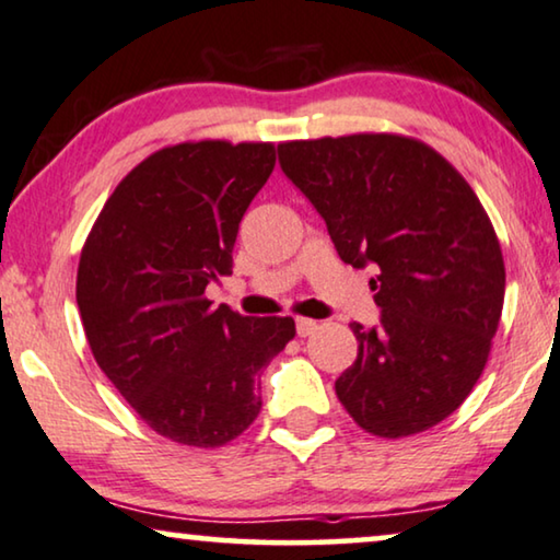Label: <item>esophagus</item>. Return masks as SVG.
Returning a JSON list of instances; mask_svg holds the SVG:
<instances>
[{
  "label": "esophagus",
  "mask_w": 560,
  "mask_h": 560,
  "mask_svg": "<svg viewBox=\"0 0 560 560\" xmlns=\"http://www.w3.org/2000/svg\"><path fill=\"white\" fill-rule=\"evenodd\" d=\"M317 322H314V319H306V317H299L296 319V335L299 337H310L312 332H317Z\"/></svg>",
  "instance_id": "esophagus-1"
}]
</instances>
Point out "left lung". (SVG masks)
<instances>
[{"label": "left lung", "mask_w": 560, "mask_h": 560, "mask_svg": "<svg viewBox=\"0 0 560 560\" xmlns=\"http://www.w3.org/2000/svg\"><path fill=\"white\" fill-rule=\"evenodd\" d=\"M279 162L342 261L377 271L381 325L352 322L358 360L335 383L345 411L383 439L436 427L482 375L505 302L482 202L436 149L400 133L283 141Z\"/></svg>", "instance_id": "obj_1"}]
</instances>
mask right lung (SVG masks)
<instances>
[{
	"label": "right lung",
	"mask_w": 560,
	"mask_h": 560,
	"mask_svg": "<svg viewBox=\"0 0 560 560\" xmlns=\"http://www.w3.org/2000/svg\"><path fill=\"white\" fill-rule=\"evenodd\" d=\"M277 164L269 141H183L149 154L98 212L75 299L93 358L164 439L215 448L261 411L256 375L291 317H243L205 296L233 271L238 223Z\"/></svg>",
	"instance_id": "1"
}]
</instances>
